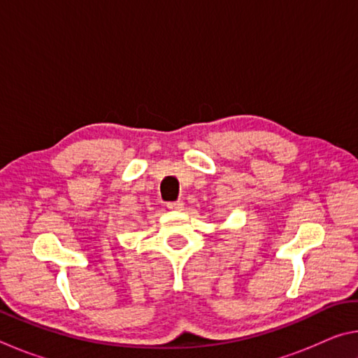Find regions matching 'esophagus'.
I'll use <instances>...</instances> for the list:
<instances>
[{"label":"esophagus","mask_w":358,"mask_h":358,"mask_svg":"<svg viewBox=\"0 0 358 358\" xmlns=\"http://www.w3.org/2000/svg\"><path fill=\"white\" fill-rule=\"evenodd\" d=\"M167 208L169 210H172V211H181L185 208V203L183 202H169L167 203Z\"/></svg>","instance_id":"1"}]
</instances>
